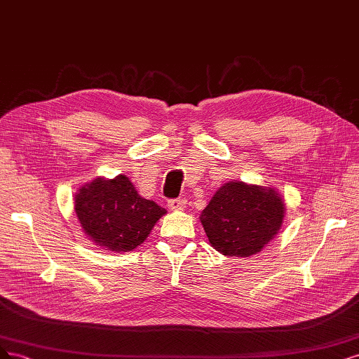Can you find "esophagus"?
Returning <instances> with one entry per match:
<instances>
[{"label": "esophagus", "mask_w": 359, "mask_h": 359, "mask_svg": "<svg viewBox=\"0 0 359 359\" xmlns=\"http://www.w3.org/2000/svg\"><path fill=\"white\" fill-rule=\"evenodd\" d=\"M168 207H170L171 210L180 212V210H183V209H184V207H187V200H183V198L170 200V201H168Z\"/></svg>", "instance_id": "34e87169"}]
</instances>
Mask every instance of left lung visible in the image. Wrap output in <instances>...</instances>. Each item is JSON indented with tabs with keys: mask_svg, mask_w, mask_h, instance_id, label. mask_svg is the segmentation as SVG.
Instances as JSON below:
<instances>
[{
	"mask_svg": "<svg viewBox=\"0 0 359 359\" xmlns=\"http://www.w3.org/2000/svg\"><path fill=\"white\" fill-rule=\"evenodd\" d=\"M285 203L274 188L228 182L219 188L200 219L210 245L226 257L248 258L279 233Z\"/></svg>",
	"mask_w": 359,
	"mask_h": 359,
	"instance_id": "1",
	"label": "left lung"
}]
</instances>
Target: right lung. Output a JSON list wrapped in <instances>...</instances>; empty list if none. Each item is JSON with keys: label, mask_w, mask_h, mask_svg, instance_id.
Returning <instances> with one entry per match:
<instances>
[{"label": "right lung", "mask_w": 359, "mask_h": 359, "mask_svg": "<svg viewBox=\"0 0 359 359\" xmlns=\"http://www.w3.org/2000/svg\"><path fill=\"white\" fill-rule=\"evenodd\" d=\"M80 226L97 246L128 252L140 246L167 210L138 195L131 180L97 177L83 184L74 196Z\"/></svg>", "instance_id": "right-lung-1"}]
</instances>
